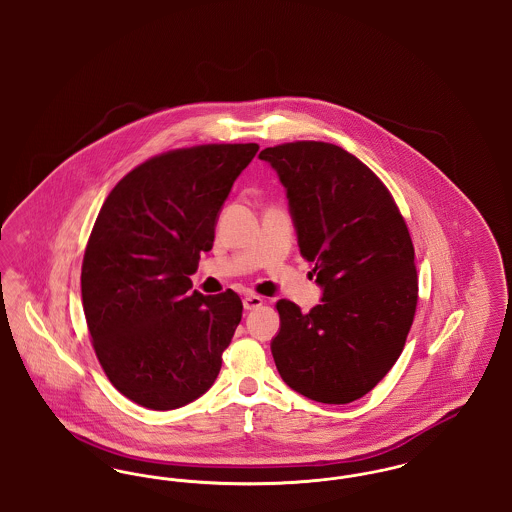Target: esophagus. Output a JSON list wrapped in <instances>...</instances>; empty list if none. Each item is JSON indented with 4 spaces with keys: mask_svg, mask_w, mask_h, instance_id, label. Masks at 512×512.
Segmentation results:
<instances>
[{
    "mask_svg": "<svg viewBox=\"0 0 512 512\" xmlns=\"http://www.w3.org/2000/svg\"><path fill=\"white\" fill-rule=\"evenodd\" d=\"M261 305H263V297H261V295H255V293L245 295L244 307L247 311H253V309H257V307H261Z\"/></svg>",
    "mask_w": 512,
    "mask_h": 512,
    "instance_id": "34e87169",
    "label": "esophagus"
}]
</instances>
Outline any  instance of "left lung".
Returning a JSON list of instances; mask_svg holds the SVG:
<instances>
[{
	"instance_id": "1",
	"label": "left lung",
	"mask_w": 512,
	"mask_h": 512,
	"mask_svg": "<svg viewBox=\"0 0 512 512\" xmlns=\"http://www.w3.org/2000/svg\"><path fill=\"white\" fill-rule=\"evenodd\" d=\"M259 159L286 188L299 251L322 288L309 313L276 303L274 363L293 391L351 403L390 372L413 324L418 280L407 224L380 178L341 147L293 142Z\"/></svg>"
}]
</instances>
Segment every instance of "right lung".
<instances>
[{
  "label": "right lung",
  "mask_w": 512,
  "mask_h": 512,
  "mask_svg": "<svg viewBox=\"0 0 512 512\" xmlns=\"http://www.w3.org/2000/svg\"><path fill=\"white\" fill-rule=\"evenodd\" d=\"M257 144L174 149L107 195L82 263V303L99 365L134 403L171 411L213 386L242 299L190 292L199 255Z\"/></svg>",
  "instance_id": "add662e5"
}]
</instances>
